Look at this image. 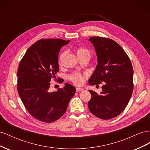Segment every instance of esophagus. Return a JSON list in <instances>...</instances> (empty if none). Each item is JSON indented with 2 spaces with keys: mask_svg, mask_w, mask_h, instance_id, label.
Here are the masks:
<instances>
[{
  "mask_svg": "<svg viewBox=\"0 0 150 150\" xmlns=\"http://www.w3.org/2000/svg\"><path fill=\"white\" fill-rule=\"evenodd\" d=\"M83 88H78L76 89V92H79V91H83Z\"/></svg>",
  "mask_w": 150,
  "mask_h": 150,
  "instance_id": "obj_1",
  "label": "esophagus"
}]
</instances>
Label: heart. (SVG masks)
<instances>
[{"mask_svg": "<svg viewBox=\"0 0 150 150\" xmlns=\"http://www.w3.org/2000/svg\"><path fill=\"white\" fill-rule=\"evenodd\" d=\"M75 52L77 56L79 59L84 58V57H91V52L89 49L83 46H78L75 48ZM64 53H62L61 56L59 58V64H61L62 59L64 56ZM85 77L86 74L80 73V72H74L68 76V79L72 83L77 86H81L83 84L85 81Z\"/></svg>", "mask_w": 150, "mask_h": 150, "instance_id": "b5f03b06", "label": "heart"}]
</instances>
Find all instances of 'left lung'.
Here are the masks:
<instances>
[{"label": "left lung", "instance_id": "8db88e82", "mask_svg": "<svg viewBox=\"0 0 150 150\" xmlns=\"http://www.w3.org/2000/svg\"><path fill=\"white\" fill-rule=\"evenodd\" d=\"M96 50L98 62L89 79L91 85L103 83L98 94L89 90L88 102L91 112L102 120L118 116L126 107L133 91V69L128 56L120 45L106 38H90Z\"/></svg>", "mask_w": 150, "mask_h": 150}]
</instances>
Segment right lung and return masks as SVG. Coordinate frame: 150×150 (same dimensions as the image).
I'll return each mask as SVG.
<instances>
[{"label":"right lung","instance_id":"obj_1","mask_svg":"<svg viewBox=\"0 0 150 150\" xmlns=\"http://www.w3.org/2000/svg\"><path fill=\"white\" fill-rule=\"evenodd\" d=\"M69 41L40 39L28 49L19 63L18 93L29 114L39 121L49 123L59 119L76 93L74 86L67 83L57 91H49L51 80L59 71V52Z\"/></svg>","mask_w":150,"mask_h":150}]
</instances>
